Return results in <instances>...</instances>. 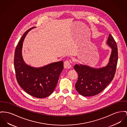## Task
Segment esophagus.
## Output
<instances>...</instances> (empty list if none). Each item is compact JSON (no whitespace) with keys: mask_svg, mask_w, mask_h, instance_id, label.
I'll return each instance as SVG.
<instances>
[{"mask_svg":"<svg viewBox=\"0 0 127 127\" xmlns=\"http://www.w3.org/2000/svg\"><path fill=\"white\" fill-rule=\"evenodd\" d=\"M64 67L65 68H67L69 69L71 67V65L70 64V63L69 61H65L64 62Z\"/></svg>","mask_w":127,"mask_h":127,"instance_id":"34e87169","label":"esophagus"}]
</instances>
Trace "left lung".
Masks as SVG:
<instances>
[{"label":"left lung","mask_w":127,"mask_h":127,"mask_svg":"<svg viewBox=\"0 0 127 127\" xmlns=\"http://www.w3.org/2000/svg\"><path fill=\"white\" fill-rule=\"evenodd\" d=\"M107 44L112 49L107 65L95 68L80 64H76L74 69L78 73L75 84L76 91L84 96H92L101 92L112 81L116 70L118 60L117 45L109 34Z\"/></svg>","instance_id":"obj_1"}]
</instances>
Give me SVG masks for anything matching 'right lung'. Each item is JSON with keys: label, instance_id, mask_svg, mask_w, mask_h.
<instances>
[{"label": "right lung", "instance_id": "1", "mask_svg": "<svg viewBox=\"0 0 127 127\" xmlns=\"http://www.w3.org/2000/svg\"><path fill=\"white\" fill-rule=\"evenodd\" d=\"M33 28L27 30L18 43L14 53V65L17 82L21 87L34 97L44 98L54 91L63 70L64 63L60 61L39 68L26 64L22 54L23 44L27 34Z\"/></svg>", "mask_w": 127, "mask_h": 127}]
</instances>
